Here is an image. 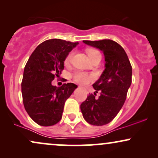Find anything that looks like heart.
I'll return each instance as SVG.
<instances>
[{
	"mask_svg": "<svg viewBox=\"0 0 158 158\" xmlns=\"http://www.w3.org/2000/svg\"><path fill=\"white\" fill-rule=\"evenodd\" d=\"M87 54H88L89 57H90V60L96 57V56H98V55H101L100 52L96 49H88L87 51ZM72 56H73V52H71L68 54V55L66 56L65 60H64V63L68 64L71 62ZM73 78L74 81L76 82L79 83L80 85H87L89 83L91 82L94 80V76L91 75V74H88L87 73H85V72L82 71H77L73 73Z\"/></svg>",
	"mask_w": 158,
	"mask_h": 158,
	"instance_id": "heart-1",
	"label": "heart"
}]
</instances>
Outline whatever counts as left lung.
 Wrapping results in <instances>:
<instances>
[{
  "label": "left lung",
  "mask_w": 158,
  "mask_h": 158,
  "mask_svg": "<svg viewBox=\"0 0 158 158\" xmlns=\"http://www.w3.org/2000/svg\"><path fill=\"white\" fill-rule=\"evenodd\" d=\"M87 45L99 49L104 55L105 69L93 85L100 96H87L80 109L85 120L90 124L102 126L109 123L122 108L132 83V66L124 49L111 40H84Z\"/></svg>",
  "instance_id": "1"
}]
</instances>
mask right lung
Masks as SVG:
<instances>
[{"mask_svg":"<svg viewBox=\"0 0 158 158\" xmlns=\"http://www.w3.org/2000/svg\"><path fill=\"white\" fill-rule=\"evenodd\" d=\"M79 43L51 39L40 44L25 66L21 84L25 110L37 124L53 126L61 120L65 101L77 88L73 83L54 86L66 56Z\"/></svg>","mask_w":158,"mask_h":158,"instance_id":"add662e5","label":"right lung"}]
</instances>
